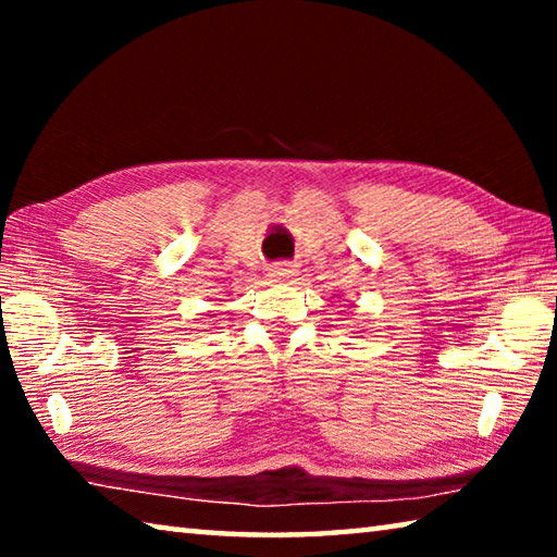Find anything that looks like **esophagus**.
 I'll return each instance as SVG.
<instances>
[{
    "instance_id": "obj_1",
    "label": "esophagus",
    "mask_w": 557,
    "mask_h": 557,
    "mask_svg": "<svg viewBox=\"0 0 557 557\" xmlns=\"http://www.w3.org/2000/svg\"><path fill=\"white\" fill-rule=\"evenodd\" d=\"M270 282H292L297 277V268L292 262H277L268 270Z\"/></svg>"
}]
</instances>
